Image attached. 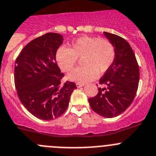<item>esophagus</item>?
Returning a JSON list of instances; mask_svg holds the SVG:
<instances>
[{
  "label": "esophagus",
  "mask_w": 156,
  "mask_h": 156,
  "mask_svg": "<svg viewBox=\"0 0 156 156\" xmlns=\"http://www.w3.org/2000/svg\"><path fill=\"white\" fill-rule=\"evenodd\" d=\"M76 85L78 88H81V87L84 86V84L83 83H79V82H78V83H76Z\"/></svg>",
  "instance_id": "1"
}]
</instances>
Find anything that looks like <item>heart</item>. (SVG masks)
<instances>
[{
  "instance_id": "b5f03b06",
  "label": "heart",
  "mask_w": 156,
  "mask_h": 156,
  "mask_svg": "<svg viewBox=\"0 0 156 156\" xmlns=\"http://www.w3.org/2000/svg\"><path fill=\"white\" fill-rule=\"evenodd\" d=\"M114 46L107 39L84 36L71 42L69 47H60L56 60L61 70L69 72L81 59L82 65L68 75L71 81L86 82L97 75H103L111 67L115 59Z\"/></svg>"
}]
</instances>
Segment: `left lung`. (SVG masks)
I'll use <instances>...</instances> for the list:
<instances>
[{"label":"left lung","instance_id":"1","mask_svg":"<svg viewBox=\"0 0 156 156\" xmlns=\"http://www.w3.org/2000/svg\"><path fill=\"white\" fill-rule=\"evenodd\" d=\"M104 35L114 46V61L99 79L100 85L95 96L88 99L94 112L112 118L124 112L132 103L139 83V67L130 44L123 38L104 32Z\"/></svg>","mask_w":156,"mask_h":156}]
</instances>
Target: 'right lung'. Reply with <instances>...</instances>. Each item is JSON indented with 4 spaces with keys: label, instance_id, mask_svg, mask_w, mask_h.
I'll return each mask as SVG.
<instances>
[{
    "label": "right lung",
    "instance_id": "right-lung-1",
    "mask_svg": "<svg viewBox=\"0 0 156 156\" xmlns=\"http://www.w3.org/2000/svg\"><path fill=\"white\" fill-rule=\"evenodd\" d=\"M63 36L48 33L22 49L15 64V85L21 102L41 120H52L68 109L75 82L61 83L64 73L57 66L56 53Z\"/></svg>",
    "mask_w": 156,
    "mask_h": 156
}]
</instances>
